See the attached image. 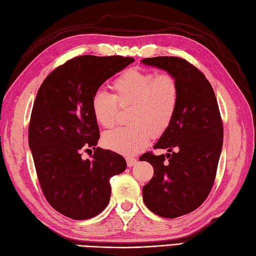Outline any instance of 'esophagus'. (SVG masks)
<instances>
[{
	"mask_svg": "<svg viewBox=\"0 0 256 256\" xmlns=\"http://www.w3.org/2000/svg\"><path fill=\"white\" fill-rule=\"evenodd\" d=\"M136 158H134V157H126V164L128 167H132L134 165H136Z\"/></svg>",
	"mask_w": 256,
	"mask_h": 256,
	"instance_id": "34e87169",
	"label": "esophagus"
}]
</instances>
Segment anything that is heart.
<instances>
[{
	"instance_id": "b5f03b06",
	"label": "heart",
	"mask_w": 256,
	"mask_h": 256,
	"mask_svg": "<svg viewBox=\"0 0 256 256\" xmlns=\"http://www.w3.org/2000/svg\"><path fill=\"white\" fill-rule=\"evenodd\" d=\"M113 96L96 91L91 98V111L103 128L116 122L118 104L132 106L128 122L132 125L106 132L102 144L122 155H135L144 150L152 138H157L170 126L179 103L177 80L167 72L131 68L123 72L111 84Z\"/></svg>"
}]
</instances>
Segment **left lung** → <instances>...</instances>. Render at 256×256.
<instances>
[{
    "label": "left lung",
    "instance_id": "left-lung-1",
    "mask_svg": "<svg viewBox=\"0 0 256 256\" xmlns=\"http://www.w3.org/2000/svg\"><path fill=\"white\" fill-rule=\"evenodd\" d=\"M142 62L165 70L179 86L176 116L154 146L168 153L140 157L154 168L153 178L143 187L146 206L157 216L174 219L197 209L210 194L224 143V125L214 91L194 64L167 56L144 58Z\"/></svg>",
    "mask_w": 256,
    "mask_h": 256
}]
</instances>
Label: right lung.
<instances>
[{
	"instance_id": "1",
	"label": "right lung",
	"mask_w": 256,
	"mask_h": 256,
	"mask_svg": "<svg viewBox=\"0 0 256 256\" xmlns=\"http://www.w3.org/2000/svg\"><path fill=\"white\" fill-rule=\"evenodd\" d=\"M132 57H74L47 76L38 89L28 144L46 200L74 220L94 218L110 201V178L126 168L124 157L96 148L99 126L91 98L106 80L132 64ZM94 149L91 160L84 150Z\"/></svg>"
}]
</instances>
